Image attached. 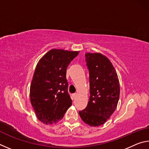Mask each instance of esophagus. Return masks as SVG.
Segmentation results:
<instances>
[{
    "label": "esophagus",
    "instance_id": "34e87169",
    "mask_svg": "<svg viewBox=\"0 0 149 149\" xmlns=\"http://www.w3.org/2000/svg\"><path fill=\"white\" fill-rule=\"evenodd\" d=\"M77 93H74V94H72L73 99H75V98H76V97H77Z\"/></svg>",
    "mask_w": 149,
    "mask_h": 149
}]
</instances>
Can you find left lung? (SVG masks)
Returning <instances> with one entry per match:
<instances>
[{
  "instance_id": "left-lung-1",
  "label": "left lung",
  "mask_w": 149,
  "mask_h": 149,
  "mask_svg": "<svg viewBox=\"0 0 149 149\" xmlns=\"http://www.w3.org/2000/svg\"><path fill=\"white\" fill-rule=\"evenodd\" d=\"M89 72L90 97L87 107L79 111L81 120L92 127L102 125L116 109L120 97V83L112 62L99 52H86Z\"/></svg>"
}]
</instances>
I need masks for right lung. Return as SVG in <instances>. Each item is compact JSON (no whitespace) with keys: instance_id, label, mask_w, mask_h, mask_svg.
<instances>
[{"instance_id":"obj_1","label":"right lung","mask_w":149,"mask_h":149,"mask_svg":"<svg viewBox=\"0 0 149 149\" xmlns=\"http://www.w3.org/2000/svg\"><path fill=\"white\" fill-rule=\"evenodd\" d=\"M79 52L52 49L37 63L30 85V101L38 120L45 124L58 122L71 107L65 75Z\"/></svg>"}]
</instances>
